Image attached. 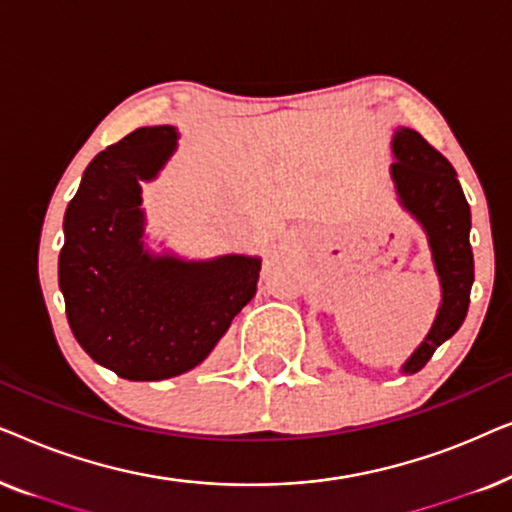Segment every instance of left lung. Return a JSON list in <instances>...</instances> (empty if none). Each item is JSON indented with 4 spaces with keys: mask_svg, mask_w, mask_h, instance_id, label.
Masks as SVG:
<instances>
[{
    "mask_svg": "<svg viewBox=\"0 0 512 512\" xmlns=\"http://www.w3.org/2000/svg\"><path fill=\"white\" fill-rule=\"evenodd\" d=\"M396 163H391V179L396 184L398 202L410 212L429 237V247L440 279V307L401 373L412 375L426 366L433 352L450 340L464 324L473 286L471 207L461 191L457 172L443 153H438L419 132L398 128L391 142Z\"/></svg>",
    "mask_w": 512,
    "mask_h": 512,
    "instance_id": "left-lung-1",
    "label": "left lung"
}]
</instances>
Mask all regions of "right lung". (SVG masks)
Instances as JSON below:
<instances>
[{"label": "right lung", "mask_w": 512, "mask_h": 512, "mask_svg": "<svg viewBox=\"0 0 512 512\" xmlns=\"http://www.w3.org/2000/svg\"><path fill=\"white\" fill-rule=\"evenodd\" d=\"M177 151L172 125L139 128L90 160L65 212L58 279L74 338L125 380L200 366L254 298L261 258L181 261L144 249L142 181Z\"/></svg>", "instance_id": "obj_1"}]
</instances>
